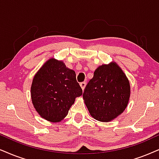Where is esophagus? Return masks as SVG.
<instances>
[{
  "label": "esophagus",
  "instance_id": "esophagus-1",
  "mask_svg": "<svg viewBox=\"0 0 159 159\" xmlns=\"http://www.w3.org/2000/svg\"><path fill=\"white\" fill-rule=\"evenodd\" d=\"M86 83L85 81H84V82H81V83H80V86H81V89H82V90H83V91H84V89H85V87H86Z\"/></svg>",
  "mask_w": 159,
  "mask_h": 159
}]
</instances>
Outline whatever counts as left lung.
Listing matches in <instances>:
<instances>
[{
  "instance_id": "left-lung-1",
  "label": "left lung",
  "mask_w": 159,
  "mask_h": 159,
  "mask_svg": "<svg viewBox=\"0 0 159 159\" xmlns=\"http://www.w3.org/2000/svg\"><path fill=\"white\" fill-rule=\"evenodd\" d=\"M130 84L116 63L96 69L86 86L83 98L90 114L95 120L108 122L121 114L128 105Z\"/></svg>"
}]
</instances>
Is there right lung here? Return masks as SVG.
Here are the masks:
<instances>
[{"label":"right lung","mask_w":159,"mask_h":159,"mask_svg":"<svg viewBox=\"0 0 159 159\" xmlns=\"http://www.w3.org/2000/svg\"><path fill=\"white\" fill-rule=\"evenodd\" d=\"M31 91L37 111L44 119L53 122L63 120L75 98L83 93L75 71L54 59L48 60L37 72Z\"/></svg>","instance_id":"right-lung-1"}]
</instances>
